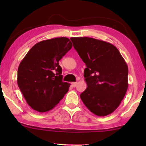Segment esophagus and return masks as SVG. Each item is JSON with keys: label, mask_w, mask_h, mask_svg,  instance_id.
<instances>
[{"label": "esophagus", "mask_w": 146, "mask_h": 146, "mask_svg": "<svg viewBox=\"0 0 146 146\" xmlns=\"http://www.w3.org/2000/svg\"><path fill=\"white\" fill-rule=\"evenodd\" d=\"M71 84H72V86H73V87H75V86H76L77 82H72Z\"/></svg>", "instance_id": "esophagus-1"}]
</instances>
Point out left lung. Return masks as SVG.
Segmentation results:
<instances>
[{
    "label": "left lung",
    "instance_id": "8db88e82",
    "mask_svg": "<svg viewBox=\"0 0 146 146\" xmlns=\"http://www.w3.org/2000/svg\"><path fill=\"white\" fill-rule=\"evenodd\" d=\"M75 49L86 64V89L80 98L95 115L104 117L117 109L128 86V68L116 46L88 37L71 38Z\"/></svg>",
    "mask_w": 146,
    "mask_h": 146
}]
</instances>
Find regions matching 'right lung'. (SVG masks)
I'll return each mask as SVG.
<instances>
[{
    "instance_id": "obj_1",
    "label": "right lung",
    "mask_w": 146,
    "mask_h": 146,
    "mask_svg": "<svg viewBox=\"0 0 146 146\" xmlns=\"http://www.w3.org/2000/svg\"><path fill=\"white\" fill-rule=\"evenodd\" d=\"M66 37L39 42L20 63L17 82L27 104L44 113L53 109L68 92L70 84L62 82L59 61L72 47Z\"/></svg>"
}]
</instances>
